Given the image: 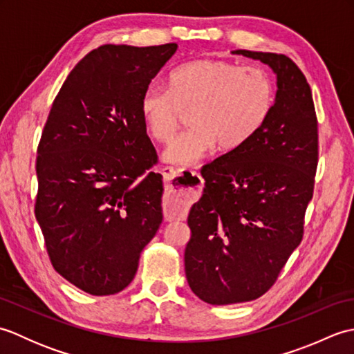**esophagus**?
I'll return each mask as SVG.
<instances>
[{
  "mask_svg": "<svg viewBox=\"0 0 354 354\" xmlns=\"http://www.w3.org/2000/svg\"><path fill=\"white\" fill-rule=\"evenodd\" d=\"M165 181L164 214L167 219H178L198 198L202 179L196 171H179L171 167L162 169Z\"/></svg>",
  "mask_w": 354,
  "mask_h": 354,
  "instance_id": "34e87169",
  "label": "esophagus"
}]
</instances>
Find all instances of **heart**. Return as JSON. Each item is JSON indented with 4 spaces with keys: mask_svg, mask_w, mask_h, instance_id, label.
<instances>
[{
    "mask_svg": "<svg viewBox=\"0 0 354 354\" xmlns=\"http://www.w3.org/2000/svg\"><path fill=\"white\" fill-rule=\"evenodd\" d=\"M275 103L272 77L260 66L202 59L170 74V89L150 85L141 95L142 120L152 138L170 142L184 112L192 127L171 142L164 160L193 165L216 145L234 150L266 123Z\"/></svg>",
    "mask_w": 354,
    "mask_h": 354,
    "instance_id": "b5f03b06",
    "label": "heart"
}]
</instances>
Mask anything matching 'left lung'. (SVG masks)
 I'll return each mask as SVG.
<instances>
[{
  "mask_svg": "<svg viewBox=\"0 0 354 354\" xmlns=\"http://www.w3.org/2000/svg\"><path fill=\"white\" fill-rule=\"evenodd\" d=\"M232 55L269 65L278 89L261 129L201 170L205 189L187 219L185 277L216 306L252 301L275 283L303 239L318 165L317 112L301 70L277 53Z\"/></svg>",
  "mask_w": 354,
  "mask_h": 354,
  "instance_id": "8db88e82",
  "label": "left lung"
}]
</instances>
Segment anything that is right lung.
<instances>
[{
  "mask_svg": "<svg viewBox=\"0 0 354 354\" xmlns=\"http://www.w3.org/2000/svg\"><path fill=\"white\" fill-rule=\"evenodd\" d=\"M176 44L102 45L74 66L37 146L35 216L51 265L91 295L129 284L162 222L141 95Z\"/></svg>",
  "mask_w": 354,
  "mask_h": 354,
  "instance_id": "1",
  "label": "right lung"
}]
</instances>
